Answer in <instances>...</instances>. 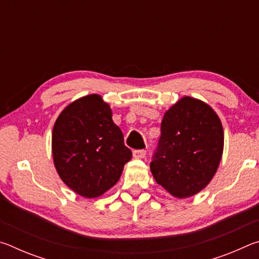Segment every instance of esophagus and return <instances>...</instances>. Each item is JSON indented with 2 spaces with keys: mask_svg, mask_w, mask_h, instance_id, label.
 Here are the masks:
<instances>
[{
  "mask_svg": "<svg viewBox=\"0 0 259 259\" xmlns=\"http://www.w3.org/2000/svg\"><path fill=\"white\" fill-rule=\"evenodd\" d=\"M146 155V150H135L134 157L135 159H144Z\"/></svg>",
  "mask_w": 259,
  "mask_h": 259,
  "instance_id": "34e87169",
  "label": "esophagus"
}]
</instances>
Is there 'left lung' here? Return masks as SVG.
Listing matches in <instances>:
<instances>
[{"mask_svg": "<svg viewBox=\"0 0 259 259\" xmlns=\"http://www.w3.org/2000/svg\"><path fill=\"white\" fill-rule=\"evenodd\" d=\"M224 148V131L213 109L203 102L183 97L164 113L161 137L151 162L156 183L179 199L208 185Z\"/></svg>", "mask_w": 259, "mask_h": 259, "instance_id": "obj_1", "label": "left lung"}]
</instances>
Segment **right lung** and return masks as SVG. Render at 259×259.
I'll list each match as a JSON object with an SVG mask.
<instances>
[{
  "mask_svg": "<svg viewBox=\"0 0 259 259\" xmlns=\"http://www.w3.org/2000/svg\"><path fill=\"white\" fill-rule=\"evenodd\" d=\"M52 155L61 181L91 199L115 185L133 153L112 120L109 105L94 94L60 113L52 130Z\"/></svg>",
  "mask_w": 259,
  "mask_h": 259,
  "instance_id": "1",
  "label": "right lung"
}]
</instances>
